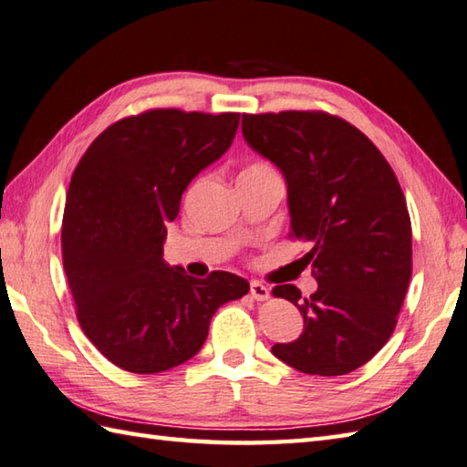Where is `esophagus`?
Wrapping results in <instances>:
<instances>
[{
  "instance_id": "34e87169",
  "label": "esophagus",
  "mask_w": 467,
  "mask_h": 467,
  "mask_svg": "<svg viewBox=\"0 0 467 467\" xmlns=\"http://www.w3.org/2000/svg\"><path fill=\"white\" fill-rule=\"evenodd\" d=\"M250 294H252V298L254 300H268V296H270V290L264 286L262 282H250Z\"/></svg>"
}]
</instances>
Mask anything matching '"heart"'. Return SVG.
<instances>
[{"label":"heart","instance_id":"1","mask_svg":"<svg viewBox=\"0 0 467 467\" xmlns=\"http://www.w3.org/2000/svg\"><path fill=\"white\" fill-rule=\"evenodd\" d=\"M244 173H274V171L268 165H262V163H255L252 167H247Z\"/></svg>","mask_w":467,"mask_h":467}]
</instances>
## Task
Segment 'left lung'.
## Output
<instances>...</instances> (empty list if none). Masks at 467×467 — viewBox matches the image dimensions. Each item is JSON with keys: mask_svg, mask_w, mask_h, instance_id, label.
Masks as SVG:
<instances>
[{"mask_svg": "<svg viewBox=\"0 0 467 467\" xmlns=\"http://www.w3.org/2000/svg\"><path fill=\"white\" fill-rule=\"evenodd\" d=\"M247 145L282 171L292 237L308 242L318 288L274 296L304 318L274 357L300 373L337 377L368 363L397 325L411 280V220L391 165L363 132L327 112L244 114Z\"/></svg>", "mask_w": 467, "mask_h": 467, "instance_id": "1", "label": "left lung"}]
</instances>
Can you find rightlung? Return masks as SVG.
<instances>
[{
	"instance_id": "add662e5",
	"label": "right lung",
	"mask_w": 467,
	"mask_h": 467,
	"mask_svg": "<svg viewBox=\"0 0 467 467\" xmlns=\"http://www.w3.org/2000/svg\"><path fill=\"white\" fill-rule=\"evenodd\" d=\"M240 114L157 109L114 122L76 167L62 260L84 335L129 373H163L202 350L209 322L247 280H205L163 260L181 195L232 147Z\"/></svg>"
}]
</instances>
